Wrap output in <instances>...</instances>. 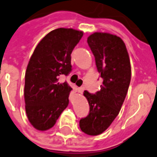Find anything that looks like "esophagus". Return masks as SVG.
<instances>
[{
	"label": "esophagus",
	"instance_id": "esophagus-1",
	"mask_svg": "<svg viewBox=\"0 0 157 157\" xmlns=\"http://www.w3.org/2000/svg\"><path fill=\"white\" fill-rule=\"evenodd\" d=\"M84 90H85V87H84V86L80 87V88L78 89V92H79V93H81V94H82V93H83Z\"/></svg>",
	"mask_w": 157,
	"mask_h": 157
}]
</instances>
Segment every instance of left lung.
Segmentation results:
<instances>
[{"label": "left lung", "mask_w": 157, "mask_h": 157, "mask_svg": "<svg viewBox=\"0 0 157 157\" xmlns=\"http://www.w3.org/2000/svg\"><path fill=\"white\" fill-rule=\"evenodd\" d=\"M87 43L103 84L95 94L84 91L90 113L80 120V128L96 136L110 126L121 109L131 81V65L125 44L118 36L96 32L88 37Z\"/></svg>", "instance_id": "1"}]
</instances>
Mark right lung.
Here are the masks:
<instances>
[{
    "instance_id": "right-lung-1",
    "label": "right lung",
    "mask_w": 157,
    "mask_h": 157,
    "mask_svg": "<svg viewBox=\"0 0 157 157\" xmlns=\"http://www.w3.org/2000/svg\"><path fill=\"white\" fill-rule=\"evenodd\" d=\"M82 36V31L73 29H54L39 42L29 59L24 92L25 111L29 121L39 131L54 126L69 104L72 88L58 79L71 71V54Z\"/></svg>"
}]
</instances>
